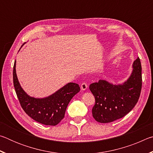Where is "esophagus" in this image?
Masks as SVG:
<instances>
[{
  "instance_id": "esophagus-1",
  "label": "esophagus",
  "mask_w": 153,
  "mask_h": 153,
  "mask_svg": "<svg viewBox=\"0 0 153 153\" xmlns=\"http://www.w3.org/2000/svg\"><path fill=\"white\" fill-rule=\"evenodd\" d=\"M88 88V84L86 82H83L81 84V89L82 90H86Z\"/></svg>"
}]
</instances>
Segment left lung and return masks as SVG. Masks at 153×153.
I'll return each instance as SVG.
<instances>
[{"label": "left lung", "instance_id": "1", "mask_svg": "<svg viewBox=\"0 0 153 153\" xmlns=\"http://www.w3.org/2000/svg\"><path fill=\"white\" fill-rule=\"evenodd\" d=\"M133 71L126 82L113 85L100 79L89 88L95 98L92 116L100 123H110L122 118L138 102L142 89V66L138 57L133 63Z\"/></svg>", "mask_w": 153, "mask_h": 153}]
</instances>
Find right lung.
Segmentation results:
<instances>
[{
	"label": "right lung",
	"instance_id": "right-lung-1",
	"mask_svg": "<svg viewBox=\"0 0 153 153\" xmlns=\"http://www.w3.org/2000/svg\"><path fill=\"white\" fill-rule=\"evenodd\" d=\"M16 61L14 63L13 77L15 92L21 106L28 116L46 126H56L63 120L67 105L80 90L79 85L70 82L48 97L35 98L24 92L18 81Z\"/></svg>",
	"mask_w": 153,
	"mask_h": 153
}]
</instances>
